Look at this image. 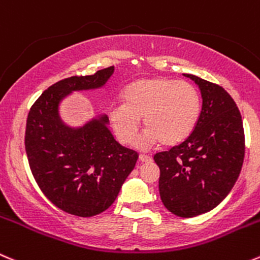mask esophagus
Wrapping results in <instances>:
<instances>
[{
    "label": "esophagus",
    "mask_w": 260,
    "mask_h": 260,
    "mask_svg": "<svg viewBox=\"0 0 260 260\" xmlns=\"http://www.w3.org/2000/svg\"><path fill=\"white\" fill-rule=\"evenodd\" d=\"M139 160H140V162H143V163H149V162H152V158H150L149 155L140 154L139 155Z\"/></svg>",
    "instance_id": "34e87169"
}]
</instances>
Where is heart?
<instances>
[{
	"label": "heart",
	"mask_w": 260,
	"mask_h": 260,
	"mask_svg": "<svg viewBox=\"0 0 260 260\" xmlns=\"http://www.w3.org/2000/svg\"><path fill=\"white\" fill-rule=\"evenodd\" d=\"M122 100L123 105L113 106L108 111L113 134L121 144H134L143 118L147 132L137 143L143 150L159 142L174 147L186 140L200 113L199 93L187 81L140 79L125 89Z\"/></svg>",
	"instance_id": "b5f03b06"
}]
</instances>
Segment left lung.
Returning a JSON list of instances; mask_svg holds the SVG:
<instances>
[{"label":"left lung","instance_id":"8db88e82","mask_svg":"<svg viewBox=\"0 0 260 260\" xmlns=\"http://www.w3.org/2000/svg\"><path fill=\"white\" fill-rule=\"evenodd\" d=\"M199 85L203 105L186 140L154 154L160 170L159 195L179 217H195L216 208L239 177L245 155L241 113L218 84L184 74Z\"/></svg>","mask_w":260,"mask_h":260}]
</instances>
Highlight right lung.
Masks as SVG:
<instances>
[{
	"label": "right lung",
	"instance_id": "obj_1",
	"mask_svg": "<svg viewBox=\"0 0 260 260\" xmlns=\"http://www.w3.org/2000/svg\"><path fill=\"white\" fill-rule=\"evenodd\" d=\"M113 70L110 66L57 81L42 93L26 118L31 174L54 206L74 216H97L110 208L139 157L113 139L107 116L79 128L65 126L58 116V103L70 91L100 88Z\"/></svg>",
	"mask_w": 260,
	"mask_h": 260
}]
</instances>
